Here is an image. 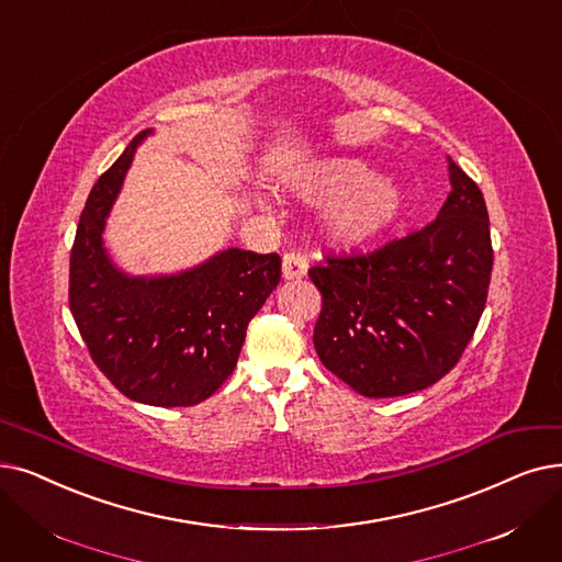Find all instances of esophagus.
Returning a JSON list of instances; mask_svg holds the SVG:
<instances>
[{
	"instance_id": "obj_1",
	"label": "esophagus",
	"mask_w": 562,
	"mask_h": 562,
	"mask_svg": "<svg viewBox=\"0 0 562 562\" xmlns=\"http://www.w3.org/2000/svg\"><path fill=\"white\" fill-rule=\"evenodd\" d=\"M284 280H301L307 276V257L303 252H286L282 257Z\"/></svg>"
}]
</instances>
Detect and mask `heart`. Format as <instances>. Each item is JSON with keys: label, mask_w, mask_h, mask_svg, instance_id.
<instances>
[{"label": "heart", "mask_w": 562, "mask_h": 562, "mask_svg": "<svg viewBox=\"0 0 562 562\" xmlns=\"http://www.w3.org/2000/svg\"><path fill=\"white\" fill-rule=\"evenodd\" d=\"M289 190L305 202H339L326 221L337 246H360L393 227L404 209L397 183L381 179L358 158H324L303 165L286 179Z\"/></svg>", "instance_id": "obj_1"}]
</instances>
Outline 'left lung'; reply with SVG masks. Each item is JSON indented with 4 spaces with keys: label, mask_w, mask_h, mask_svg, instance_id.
Segmentation results:
<instances>
[{
    "label": "left lung",
    "mask_w": 562,
    "mask_h": 562,
    "mask_svg": "<svg viewBox=\"0 0 562 562\" xmlns=\"http://www.w3.org/2000/svg\"><path fill=\"white\" fill-rule=\"evenodd\" d=\"M436 221L368 255H328L310 268L322 291L314 349L364 397H402L443 379L482 316L494 250L477 183L448 162Z\"/></svg>",
    "instance_id": "1"
}]
</instances>
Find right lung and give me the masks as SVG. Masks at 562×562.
<instances>
[{"label": "right lung", "mask_w": 562, "mask_h": 562, "mask_svg": "<svg viewBox=\"0 0 562 562\" xmlns=\"http://www.w3.org/2000/svg\"><path fill=\"white\" fill-rule=\"evenodd\" d=\"M146 135H135L89 192L70 250L68 305L91 360L119 393L162 408L194 406L234 372L282 259L229 248L177 276L119 271L103 246L105 217Z\"/></svg>", "instance_id": "add662e5"}]
</instances>
